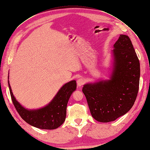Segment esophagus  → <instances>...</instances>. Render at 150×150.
I'll list each match as a JSON object with an SVG mask.
<instances>
[{
  "label": "esophagus",
  "mask_w": 150,
  "mask_h": 150,
  "mask_svg": "<svg viewBox=\"0 0 150 150\" xmlns=\"http://www.w3.org/2000/svg\"><path fill=\"white\" fill-rule=\"evenodd\" d=\"M84 82H85V81L83 79L80 78V79H78V81H77V84H78V87L80 88L81 86L84 84Z\"/></svg>",
  "instance_id": "obj_1"
}]
</instances>
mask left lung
Returning <instances> with one entry per match:
<instances>
[{
    "mask_svg": "<svg viewBox=\"0 0 150 150\" xmlns=\"http://www.w3.org/2000/svg\"><path fill=\"white\" fill-rule=\"evenodd\" d=\"M111 51L110 79H101L83 86L92 116L108 122L123 116L132 108L139 89L140 65L128 35L121 34Z\"/></svg>",
    "mask_w": 150,
    "mask_h": 150,
    "instance_id": "obj_1",
    "label": "left lung"
}]
</instances>
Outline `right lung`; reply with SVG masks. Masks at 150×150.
<instances>
[{
	"label": "right lung",
	"mask_w": 150,
	"mask_h": 150,
	"mask_svg": "<svg viewBox=\"0 0 150 150\" xmlns=\"http://www.w3.org/2000/svg\"><path fill=\"white\" fill-rule=\"evenodd\" d=\"M8 84L13 104L21 117L30 125L42 129H54L63 124L66 120L68 101L77 86L75 80L71 81L62 86L47 105L35 110H29L18 102L13 96L8 80Z\"/></svg>",
	"instance_id": "add662e5"
}]
</instances>
